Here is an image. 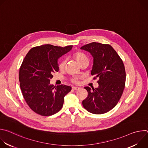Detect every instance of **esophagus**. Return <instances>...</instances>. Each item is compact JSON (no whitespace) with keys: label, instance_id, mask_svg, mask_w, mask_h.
Wrapping results in <instances>:
<instances>
[{"label":"esophagus","instance_id":"34e87169","mask_svg":"<svg viewBox=\"0 0 148 148\" xmlns=\"http://www.w3.org/2000/svg\"><path fill=\"white\" fill-rule=\"evenodd\" d=\"M72 88H73V90H79V87H73Z\"/></svg>","mask_w":148,"mask_h":148}]
</instances>
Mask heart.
<instances>
[{"label": "heart", "instance_id": "1", "mask_svg": "<svg viewBox=\"0 0 148 148\" xmlns=\"http://www.w3.org/2000/svg\"><path fill=\"white\" fill-rule=\"evenodd\" d=\"M74 58H75V60H76V61L77 62L78 64L79 65L81 63H82V62L85 61L86 60H88V57L84 54L82 53L81 52H77L75 53L74 54ZM66 62L67 61L66 60H62L60 63H59V65H58V68L60 70H63L65 68V66L66 65ZM73 82L74 83H78V77H75L73 79Z\"/></svg>", "mask_w": 148, "mask_h": 148}]
</instances>
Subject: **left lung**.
<instances>
[{
  "label": "left lung",
  "mask_w": 148,
  "mask_h": 148,
  "mask_svg": "<svg viewBox=\"0 0 148 148\" xmlns=\"http://www.w3.org/2000/svg\"><path fill=\"white\" fill-rule=\"evenodd\" d=\"M93 57L91 75L98 77V87H84L88 97L82 105L88 112L102 114L111 110L121 98L125 88V69L123 61L110 45L96 42L80 48Z\"/></svg>",
  "instance_id": "1"
}]
</instances>
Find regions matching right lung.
<instances>
[{"instance_id":"1","label":"right lung","mask_w":148,"mask_h":148,"mask_svg":"<svg viewBox=\"0 0 148 148\" xmlns=\"http://www.w3.org/2000/svg\"><path fill=\"white\" fill-rule=\"evenodd\" d=\"M72 47L41 45L32 48L25 57L19 70L20 86L26 102L36 113L50 116L62 108L64 97L71 87H54L50 82L53 73L59 70L58 58Z\"/></svg>"}]
</instances>
